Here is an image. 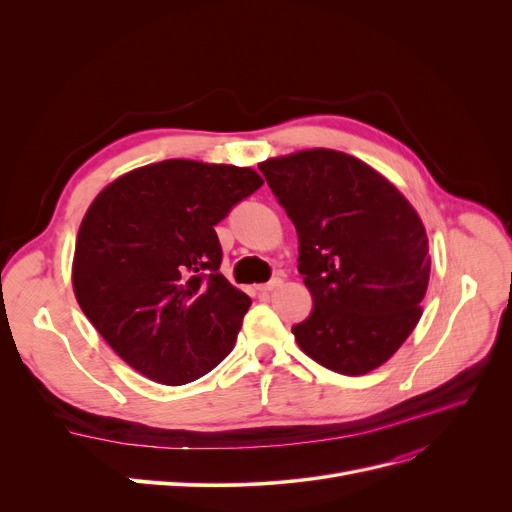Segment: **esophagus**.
<instances>
[{
	"mask_svg": "<svg viewBox=\"0 0 512 512\" xmlns=\"http://www.w3.org/2000/svg\"><path fill=\"white\" fill-rule=\"evenodd\" d=\"M282 284H284V280H282V278H274L272 282H267V284H259V286H257V290H259L261 294H270L272 290L280 288Z\"/></svg>",
	"mask_w": 512,
	"mask_h": 512,
	"instance_id": "1",
	"label": "esophagus"
}]
</instances>
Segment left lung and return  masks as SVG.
I'll return each instance as SVG.
<instances>
[{
	"label": "left lung",
	"mask_w": 512,
	"mask_h": 512,
	"mask_svg": "<svg viewBox=\"0 0 512 512\" xmlns=\"http://www.w3.org/2000/svg\"><path fill=\"white\" fill-rule=\"evenodd\" d=\"M299 234L311 315L292 326L301 351L342 375L384 365L421 319L432 257L425 226L365 161L305 149L259 164Z\"/></svg>",
	"instance_id": "1"
}]
</instances>
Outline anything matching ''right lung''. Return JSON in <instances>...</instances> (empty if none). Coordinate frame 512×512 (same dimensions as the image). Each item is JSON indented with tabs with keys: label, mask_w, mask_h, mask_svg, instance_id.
I'll return each mask as SVG.
<instances>
[{
	"label": "right lung",
	"mask_w": 512,
	"mask_h": 512,
	"mask_svg": "<svg viewBox=\"0 0 512 512\" xmlns=\"http://www.w3.org/2000/svg\"><path fill=\"white\" fill-rule=\"evenodd\" d=\"M261 184L253 168L166 159L122 174L89 205L74 297L145 378L182 386L230 355L251 299L220 274L213 226Z\"/></svg>",
	"instance_id": "1"
}]
</instances>
